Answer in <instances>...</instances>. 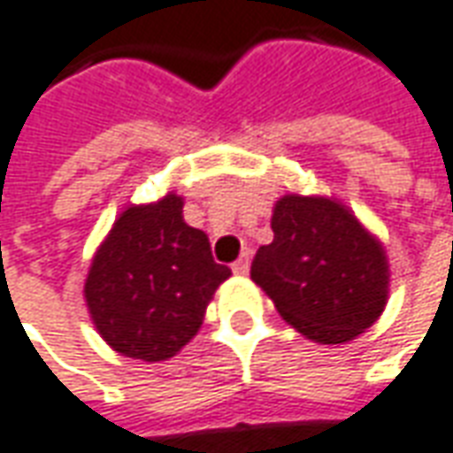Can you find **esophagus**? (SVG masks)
<instances>
[{
    "label": "esophagus",
    "mask_w": 453,
    "mask_h": 453,
    "mask_svg": "<svg viewBox=\"0 0 453 453\" xmlns=\"http://www.w3.org/2000/svg\"><path fill=\"white\" fill-rule=\"evenodd\" d=\"M248 270H250V255L242 252L238 260L233 263V273H235V275H248Z\"/></svg>",
    "instance_id": "obj_1"
}]
</instances>
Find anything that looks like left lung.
Here are the masks:
<instances>
[{"label":"left lung","mask_w":453,"mask_h":453,"mask_svg":"<svg viewBox=\"0 0 453 453\" xmlns=\"http://www.w3.org/2000/svg\"><path fill=\"white\" fill-rule=\"evenodd\" d=\"M270 226L275 238L255 252L250 278L295 330L342 344L380 319L389 295L387 252L352 211L290 193L275 203Z\"/></svg>","instance_id":"1"}]
</instances>
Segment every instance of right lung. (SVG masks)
<instances>
[{"instance_id": "right-lung-1", "label": "right lung", "mask_w": 453, "mask_h": 453, "mask_svg": "<svg viewBox=\"0 0 453 453\" xmlns=\"http://www.w3.org/2000/svg\"><path fill=\"white\" fill-rule=\"evenodd\" d=\"M227 278L230 267L215 263L208 235L183 220V198L168 193L116 218L91 260L84 297L116 352L163 362L196 337Z\"/></svg>"}]
</instances>
